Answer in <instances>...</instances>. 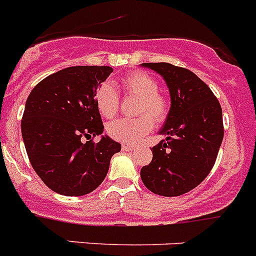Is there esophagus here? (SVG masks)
Listing matches in <instances>:
<instances>
[{
  "label": "esophagus",
  "mask_w": 256,
  "mask_h": 256,
  "mask_svg": "<svg viewBox=\"0 0 256 256\" xmlns=\"http://www.w3.org/2000/svg\"><path fill=\"white\" fill-rule=\"evenodd\" d=\"M122 150L124 152H132L134 146H131V145H122Z\"/></svg>",
  "instance_id": "obj_1"
}]
</instances>
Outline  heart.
<instances>
[{"label":"heart","instance_id":"1","mask_svg":"<svg viewBox=\"0 0 256 256\" xmlns=\"http://www.w3.org/2000/svg\"><path fill=\"white\" fill-rule=\"evenodd\" d=\"M124 97H136L132 118H118L107 125V134L114 140L125 144H136L152 131L155 122H164L170 112V101L166 93L158 90V82L152 74L134 70L120 80ZM96 104L102 116L111 118L120 108L116 88L110 82L100 84L96 92Z\"/></svg>","mask_w":256,"mask_h":256}]
</instances>
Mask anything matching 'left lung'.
Returning a JSON list of instances; mask_svg holds the SVG:
<instances>
[{
    "label": "left lung",
    "instance_id": "8db88e82",
    "mask_svg": "<svg viewBox=\"0 0 256 256\" xmlns=\"http://www.w3.org/2000/svg\"><path fill=\"white\" fill-rule=\"evenodd\" d=\"M163 76L172 98L152 160L140 176L149 190L166 197L190 192L210 174L224 139L222 110L211 88L190 69L169 63H144Z\"/></svg>",
    "mask_w": 256,
    "mask_h": 256
}]
</instances>
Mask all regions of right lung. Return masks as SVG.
<instances>
[{
  "label": "right lung",
  "mask_w": 256,
  "mask_h": 256,
  "mask_svg": "<svg viewBox=\"0 0 256 256\" xmlns=\"http://www.w3.org/2000/svg\"><path fill=\"white\" fill-rule=\"evenodd\" d=\"M111 66H69L48 76L28 94L21 120L31 166L52 190L64 196L88 194L106 178L120 142L104 136L96 92ZM86 137L88 142H82Z\"/></svg>",
  "instance_id": "right-lung-1"
}]
</instances>
